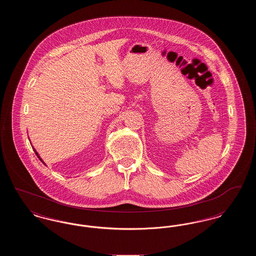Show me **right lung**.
Wrapping results in <instances>:
<instances>
[{"instance_id":"1","label":"right lung","mask_w":256,"mask_h":256,"mask_svg":"<svg viewBox=\"0 0 256 256\" xmlns=\"http://www.w3.org/2000/svg\"><path fill=\"white\" fill-rule=\"evenodd\" d=\"M32 148H34V152H36V156H38V158L40 159V161H41V162H43V164H45V163H44V161H43V160H42V158H40V156H39V154H38V152H37L36 150V148H34V146H32ZM45 165H46V164H45Z\"/></svg>"}]
</instances>
